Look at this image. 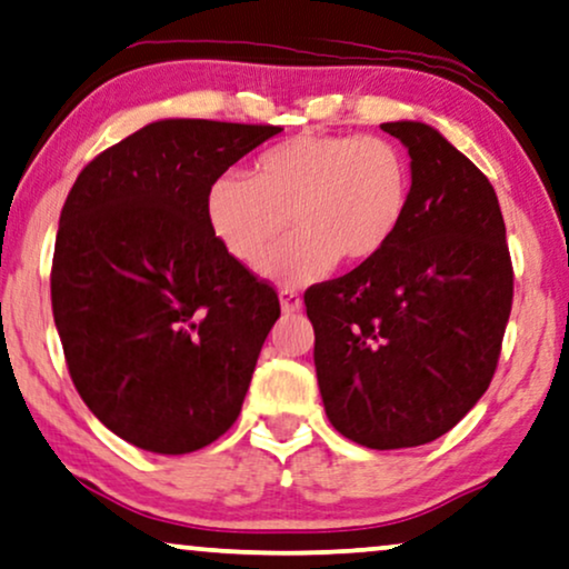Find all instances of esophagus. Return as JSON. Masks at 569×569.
Masks as SVG:
<instances>
[{
  "instance_id": "34e87169",
  "label": "esophagus",
  "mask_w": 569,
  "mask_h": 569,
  "mask_svg": "<svg viewBox=\"0 0 569 569\" xmlns=\"http://www.w3.org/2000/svg\"><path fill=\"white\" fill-rule=\"evenodd\" d=\"M278 299H280V309H283V315H297L301 312V307H305V301H301L299 293L293 291H280Z\"/></svg>"
}]
</instances>
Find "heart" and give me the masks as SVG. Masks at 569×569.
<instances>
[{"label":"heart","mask_w":569,"mask_h":569,"mask_svg":"<svg viewBox=\"0 0 569 569\" xmlns=\"http://www.w3.org/2000/svg\"><path fill=\"white\" fill-rule=\"evenodd\" d=\"M411 194V166L390 140L312 132L262 153L252 179L221 173L206 210L216 239L247 268H260L291 214L300 233L262 272L280 286H305L338 260L380 257L403 229Z\"/></svg>","instance_id":"obj_1"}]
</instances>
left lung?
Here are the masks:
<instances>
[{"instance_id":"obj_1","label":"left lung","mask_w":569,"mask_h":569,"mask_svg":"<svg viewBox=\"0 0 569 569\" xmlns=\"http://www.w3.org/2000/svg\"><path fill=\"white\" fill-rule=\"evenodd\" d=\"M382 130L411 156L403 229L380 257L305 297L325 413L369 450L427 445L487 392L512 307L489 179L423 121Z\"/></svg>"}]
</instances>
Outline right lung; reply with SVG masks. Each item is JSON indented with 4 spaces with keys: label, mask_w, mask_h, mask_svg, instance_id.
Listing matches in <instances>:
<instances>
[{
    "label": "right lung",
    "mask_w": 569,
    "mask_h": 569,
    "mask_svg": "<svg viewBox=\"0 0 569 569\" xmlns=\"http://www.w3.org/2000/svg\"><path fill=\"white\" fill-rule=\"evenodd\" d=\"M280 127L158 119L80 171L59 218L51 307L70 377L134 448L184 456L237 421L276 291L221 247L208 189Z\"/></svg>",
    "instance_id": "add662e5"
}]
</instances>
